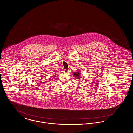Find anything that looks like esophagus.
<instances>
[{
  "label": "esophagus",
  "instance_id": "obj_1",
  "mask_svg": "<svg viewBox=\"0 0 133 133\" xmlns=\"http://www.w3.org/2000/svg\"><path fill=\"white\" fill-rule=\"evenodd\" d=\"M64 72H65V73H68L69 72V70H68L65 69L64 70Z\"/></svg>",
  "mask_w": 133,
  "mask_h": 133
}]
</instances>
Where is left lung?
<instances>
[{"mask_svg": "<svg viewBox=\"0 0 133 133\" xmlns=\"http://www.w3.org/2000/svg\"><path fill=\"white\" fill-rule=\"evenodd\" d=\"M73 75L76 77L77 79H79L81 77V73L80 72H75L73 73Z\"/></svg>", "mask_w": 133, "mask_h": 133, "instance_id": "8db88e82", "label": "left lung"}]
</instances>
